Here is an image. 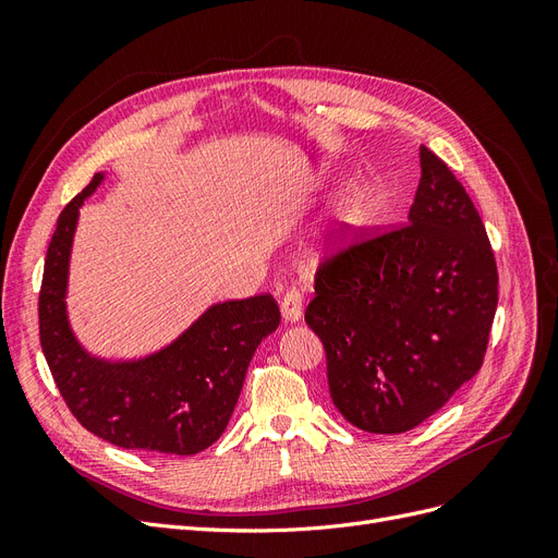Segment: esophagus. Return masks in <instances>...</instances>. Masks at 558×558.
<instances>
[{"instance_id":"34e87169","label":"esophagus","mask_w":558,"mask_h":558,"mask_svg":"<svg viewBox=\"0 0 558 558\" xmlns=\"http://www.w3.org/2000/svg\"><path fill=\"white\" fill-rule=\"evenodd\" d=\"M281 314L286 320H291V324L302 316V291L295 283L289 286L281 295Z\"/></svg>"}]
</instances>
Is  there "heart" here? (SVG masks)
I'll use <instances>...</instances> for the list:
<instances>
[{
    "instance_id": "1",
    "label": "heart",
    "mask_w": 558,
    "mask_h": 558,
    "mask_svg": "<svg viewBox=\"0 0 558 558\" xmlns=\"http://www.w3.org/2000/svg\"><path fill=\"white\" fill-rule=\"evenodd\" d=\"M367 211H369L367 199L365 197H356V199H351L349 205L344 207L342 218H344L347 226H361L365 218H367Z\"/></svg>"
}]
</instances>
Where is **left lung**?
<instances>
[{
  "label": "left lung",
  "mask_w": 558,
  "mask_h": 558,
  "mask_svg": "<svg viewBox=\"0 0 558 558\" xmlns=\"http://www.w3.org/2000/svg\"><path fill=\"white\" fill-rule=\"evenodd\" d=\"M408 221L353 228L316 265L307 326L326 349L330 398L361 430L424 424L480 373L498 269L470 195L421 146Z\"/></svg>",
  "instance_id": "1"
}]
</instances>
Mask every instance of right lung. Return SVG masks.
<instances>
[{
  "label": "right lung",
  "instance_id": "1",
  "mask_svg": "<svg viewBox=\"0 0 558 558\" xmlns=\"http://www.w3.org/2000/svg\"><path fill=\"white\" fill-rule=\"evenodd\" d=\"M95 174L58 216L39 291V340L50 375L78 424L123 447L191 456L223 435L248 363L277 330V300L263 293L214 305L174 344L134 363L90 359L66 326L64 286L74 226Z\"/></svg>",
  "mask_w": 558,
  "mask_h": 558
}]
</instances>
